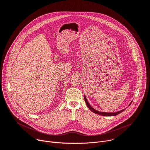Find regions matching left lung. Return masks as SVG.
<instances>
[{"label":"left lung","mask_w":150,"mask_h":150,"mask_svg":"<svg viewBox=\"0 0 150 150\" xmlns=\"http://www.w3.org/2000/svg\"><path fill=\"white\" fill-rule=\"evenodd\" d=\"M84 99H85V103H86V104L87 105L88 108H89V109H90L91 111H92L94 113H96V114H97V115H101V116H116L117 115H119V113H122L123 111H124L126 109H123V110H121L120 111H118V112H113V113H107V112H99L98 110H95L94 109H93L92 107L90 105L89 103L88 102V100H87L86 98V97H85V96H84ZM132 103V102H131ZM131 103H130V104H131ZM129 104V105H130Z\"/></svg>","instance_id":"left-lung-1"}]
</instances>
